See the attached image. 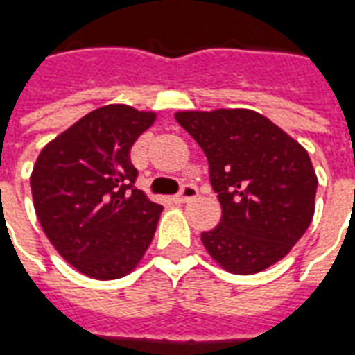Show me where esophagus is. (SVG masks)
I'll list each match as a JSON object with an SVG mask.
<instances>
[{
  "mask_svg": "<svg viewBox=\"0 0 355 355\" xmlns=\"http://www.w3.org/2000/svg\"><path fill=\"white\" fill-rule=\"evenodd\" d=\"M198 196V189L191 183H187V185L181 187V191L178 192L174 196V202L175 203H187L189 200H194Z\"/></svg>",
  "mask_w": 355,
  "mask_h": 355,
  "instance_id": "1",
  "label": "esophagus"
}]
</instances>
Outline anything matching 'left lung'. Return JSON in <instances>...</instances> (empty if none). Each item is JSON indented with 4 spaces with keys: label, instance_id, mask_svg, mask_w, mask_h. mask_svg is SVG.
I'll list each match as a JSON object with an SVG mask.
<instances>
[{
    "label": "left lung",
    "instance_id": "1",
    "mask_svg": "<svg viewBox=\"0 0 355 355\" xmlns=\"http://www.w3.org/2000/svg\"><path fill=\"white\" fill-rule=\"evenodd\" d=\"M175 120L205 153L222 205L220 224L202 233L209 255L241 276L283 259L315 213L318 180L306 150L248 109L181 111Z\"/></svg>",
    "mask_w": 355,
    "mask_h": 355
}]
</instances>
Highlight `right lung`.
Here are the masks:
<instances>
[{
    "mask_svg": "<svg viewBox=\"0 0 355 355\" xmlns=\"http://www.w3.org/2000/svg\"><path fill=\"white\" fill-rule=\"evenodd\" d=\"M153 120L129 105L100 107L44 146L33 166L38 222L85 276H125L152 243L163 205L135 187L129 153Z\"/></svg>",
    "mask_w": 355,
    "mask_h": 355,
    "instance_id": "obj_1",
    "label": "right lung"
}]
</instances>
